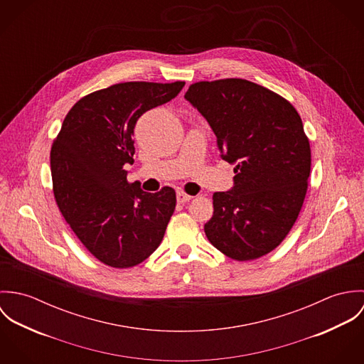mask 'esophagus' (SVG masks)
Segmentation results:
<instances>
[{"label": "esophagus", "mask_w": 364, "mask_h": 364, "mask_svg": "<svg viewBox=\"0 0 364 364\" xmlns=\"http://www.w3.org/2000/svg\"><path fill=\"white\" fill-rule=\"evenodd\" d=\"M191 199H192V196L186 195V193L182 192V191H179V192L176 193V200H178V203H185V202H189Z\"/></svg>", "instance_id": "1"}]
</instances>
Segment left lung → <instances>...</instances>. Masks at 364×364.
<instances>
[{"mask_svg":"<svg viewBox=\"0 0 364 364\" xmlns=\"http://www.w3.org/2000/svg\"><path fill=\"white\" fill-rule=\"evenodd\" d=\"M185 100L206 119L234 186L213 195L208 241L235 260L260 258L286 238L303 208L311 171L310 141L294 106L241 78L200 81Z\"/></svg>","mask_w":364,"mask_h":364,"instance_id":"1","label":"left lung"}]
</instances>
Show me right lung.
I'll use <instances>...</instances> for the list:
<instances>
[{
	"label": "right lung",
	"mask_w": 364,
	"mask_h": 364,
	"mask_svg": "<svg viewBox=\"0 0 364 364\" xmlns=\"http://www.w3.org/2000/svg\"><path fill=\"white\" fill-rule=\"evenodd\" d=\"M183 81L122 82L81 98L67 113L50 151L53 192L84 247L105 264L132 267L159 247L176 205L169 186L156 193L127 181L134 126L173 100Z\"/></svg>",
	"instance_id": "1"
}]
</instances>
